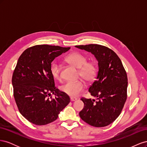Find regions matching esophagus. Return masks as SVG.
Here are the masks:
<instances>
[{
    "instance_id": "obj_1",
    "label": "esophagus",
    "mask_w": 147,
    "mask_h": 147,
    "mask_svg": "<svg viewBox=\"0 0 147 147\" xmlns=\"http://www.w3.org/2000/svg\"><path fill=\"white\" fill-rule=\"evenodd\" d=\"M77 100V99L76 98V97H70V100L72 101V102L75 101V100Z\"/></svg>"
}]
</instances>
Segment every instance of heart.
I'll return each instance as SVG.
<instances>
[{"label": "heart", "mask_w": 147, "mask_h": 147, "mask_svg": "<svg viewBox=\"0 0 147 147\" xmlns=\"http://www.w3.org/2000/svg\"><path fill=\"white\" fill-rule=\"evenodd\" d=\"M65 61L78 69L80 77L86 82L94 80L97 74V67L94 63L87 62V57L78 52L70 53L65 57ZM51 74L53 78L61 80V65L57 63H53L51 66ZM84 88V83L82 81L67 82L61 87V90L70 96H77Z\"/></svg>", "instance_id": "b5f03b06"}]
</instances>
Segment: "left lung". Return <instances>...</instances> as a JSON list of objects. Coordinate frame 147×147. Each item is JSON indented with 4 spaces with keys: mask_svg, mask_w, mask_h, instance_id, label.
<instances>
[{
    "mask_svg": "<svg viewBox=\"0 0 147 147\" xmlns=\"http://www.w3.org/2000/svg\"><path fill=\"white\" fill-rule=\"evenodd\" d=\"M75 47L90 52L98 62L96 80L88 91L96 98H82L84 108L79 113L84 122L94 127H104L116 119L127 98V77L121 61L111 49L97 44Z\"/></svg>",
    "mask_w": 147,
    "mask_h": 147,
    "instance_id": "8db88e82",
    "label": "left lung"
}]
</instances>
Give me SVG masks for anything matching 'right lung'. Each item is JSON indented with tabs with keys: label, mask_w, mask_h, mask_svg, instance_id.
<instances>
[{
	"label": "right lung",
	"mask_w": 147,
	"mask_h": 147,
	"mask_svg": "<svg viewBox=\"0 0 147 147\" xmlns=\"http://www.w3.org/2000/svg\"><path fill=\"white\" fill-rule=\"evenodd\" d=\"M70 48L35 45L18 60L12 77L13 95L20 113L30 123L45 125L55 121L70 102L69 96L56 88L50 70L55 57ZM51 94L55 98L50 100Z\"/></svg>",
	"instance_id": "add662e5"
}]
</instances>
